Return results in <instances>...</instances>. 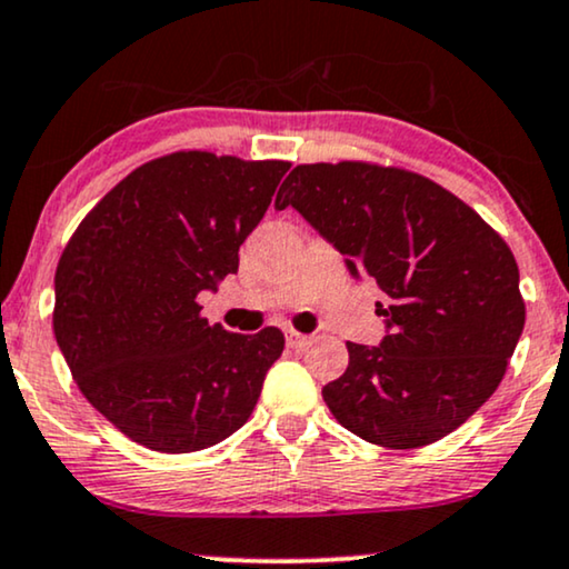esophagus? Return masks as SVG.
Segmentation results:
<instances>
[{
  "mask_svg": "<svg viewBox=\"0 0 569 569\" xmlns=\"http://www.w3.org/2000/svg\"><path fill=\"white\" fill-rule=\"evenodd\" d=\"M308 339H311V337H308V335H300V331H287V345H290V348H295V350H298V348H306V345H308Z\"/></svg>",
  "mask_w": 569,
  "mask_h": 569,
  "instance_id": "esophagus-1",
  "label": "esophagus"
}]
</instances>
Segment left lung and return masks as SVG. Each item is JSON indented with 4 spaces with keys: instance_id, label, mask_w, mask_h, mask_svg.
<instances>
[{
    "instance_id": "1",
    "label": "left lung",
    "mask_w": 569,
    "mask_h": 569,
    "mask_svg": "<svg viewBox=\"0 0 569 569\" xmlns=\"http://www.w3.org/2000/svg\"><path fill=\"white\" fill-rule=\"evenodd\" d=\"M371 277L389 306L379 348L348 342L350 363L321 389L345 429L416 449L462 426L497 392L526 327L510 246L429 177L368 161L298 164L277 193Z\"/></svg>"
}]
</instances>
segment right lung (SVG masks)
Instances as JSON below:
<instances>
[{"label": "right lung", "instance_id": "obj_1", "mask_svg": "<svg viewBox=\"0 0 569 569\" xmlns=\"http://www.w3.org/2000/svg\"><path fill=\"white\" fill-rule=\"evenodd\" d=\"M290 161L177 151L146 161L88 211L54 274V337L86 400L153 452H198L253 412L284 350L277 327L234 335L198 295L238 274V250Z\"/></svg>", "mask_w": 569, "mask_h": 569}]
</instances>
